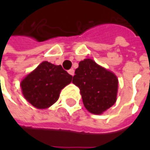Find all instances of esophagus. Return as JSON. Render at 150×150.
I'll return each instance as SVG.
<instances>
[{
	"mask_svg": "<svg viewBox=\"0 0 150 150\" xmlns=\"http://www.w3.org/2000/svg\"><path fill=\"white\" fill-rule=\"evenodd\" d=\"M69 74L71 75H75V70L73 69H69Z\"/></svg>",
	"mask_w": 150,
	"mask_h": 150,
	"instance_id": "34e87169",
	"label": "esophagus"
}]
</instances>
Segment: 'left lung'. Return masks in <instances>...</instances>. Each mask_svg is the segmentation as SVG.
I'll return each instance as SVG.
<instances>
[{
  "instance_id": "1",
  "label": "left lung",
  "mask_w": 150,
  "mask_h": 150,
  "mask_svg": "<svg viewBox=\"0 0 150 150\" xmlns=\"http://www.w3.org/2000/svg\"><path fill=\"white\" fill-rule=\"evenodd\" d=\"M72 82L80 88L84 107L92 114L100 115L116 101L118 80L112 72L91 59L79 62Z\"/></svg>"
}]
</instances>
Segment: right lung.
<instances>
[{"mask_svg":"<svg viewBox=\"0 0 150 150\" xmlns=\"http://www.w3.org/2000/svg\"><path fill=\"white\" fill-rule=\"evenodd\" d=\"M72 78L61 65L43 62L22 80L21 87L28 103L37 108H47L58 100L61 90Z\"/></svg>","mask_w":150,"mask_h":150,"instance_id":"obj_1","label":"right lung"}]
</instances>
